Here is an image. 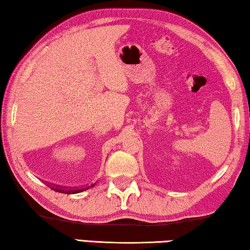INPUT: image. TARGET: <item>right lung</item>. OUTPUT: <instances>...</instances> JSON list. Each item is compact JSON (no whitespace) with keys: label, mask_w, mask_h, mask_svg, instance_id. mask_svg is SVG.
I'll use <instances>...</instances> for the list:
<instances>
[{"label":"right lung","mask_w":250,"mask_h":250,"mask_svg":"<svg viewBox=\"0 0 250 250\" xmlns=\"http://www.w3.org/2000/svg\"><path fill=\"white\" fill-rule=\"evenodd\" d=\"M49 186V185H48ZM91 186H95V184H91L90 186H88V188H80V189H66V188H55V186H49L50 188L54 189V191H56L58 193H65V194H76V193H80V192H83L86 191V189L90 188Z\"/></svg>","instance_id":"right-lung-1"}]
</instances>
